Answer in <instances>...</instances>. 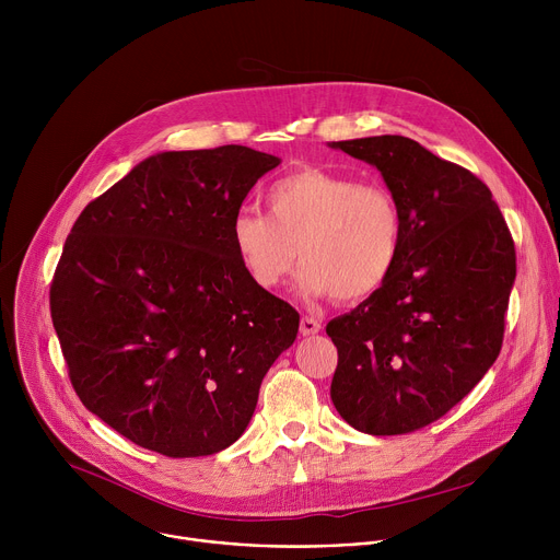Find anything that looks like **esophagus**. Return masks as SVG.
Instances as JSON below:
<instances>
[{
  "label": "esophagus",
  "mask_w": 560,
  "mask_h": 560,
  "mask_svg": "<svg viewBox=\"0 0 560 560\" xmlns=\"http://www.w3.org/2000/svg\"><path fill=\"white\" fill-rule=\"evenodd\" d=\"M318 330H322V324H318L314 316H301V335H303V337L316 335Z\"/></svg>",
  "instance_id": "34e87169"
}]
</instances>
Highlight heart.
Segmentation results:
<instances>
[{
	"label": "heart",
	"instance_id": "heart-1",
	"mask_svg": "<svg viewBox=\"0 0 560 560\" xmlns=\"http://www.w3.org/2000/svg\"><path fill=\"white\" fill-rule=\"evenodd\" d=\"M266 208L238 210L230 225L234 255L261 290L279 288L299 257L305 294L354 303L387 283L401 255V208L381 184L303 168L268 188Z\"/></svg>",
	"mask_w": 560,
	"mask_h": 560
}]
</instances>
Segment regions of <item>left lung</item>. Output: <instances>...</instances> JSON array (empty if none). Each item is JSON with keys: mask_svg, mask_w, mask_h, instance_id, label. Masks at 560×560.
Returning <instances> with one entry per match:
<instances>
[{"mask_svg": "<svg viewBox=\"0 0 560 560\" xmlns=\"http://www.w3.org/2000/svg\"><path fill=\"white\" fill-rule=\"evenodd\" d=\"M381 171L404 217L387 283L328 324L330 396L359 432H417L447 415L497 361L516 250L490 188L415 139L332 141Z\"/></svg>", "mask_w": 560, "mask_h": 560, "instance_id": "left-lung-1", "label": "left lung"}]
</instances>
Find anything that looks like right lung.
Instances as JSON below:
<instances>
[{"instance_id": "1", "label": "right lung", "mask_w": 560, "mask_h": 560, "mask_svg": "<svg viewBox=\"0 0 560 560\" xmlns=\"http://www.w3.org/2000/svg\"><path fill=\"white\" fill-rule=\"evenodd\" d=\"M279 159L246 145L159 152L77 217L50 316L82 404L171 458L225 450L299 332V312L257 288L230 225Z\"/></svg>"}]
</instances>
